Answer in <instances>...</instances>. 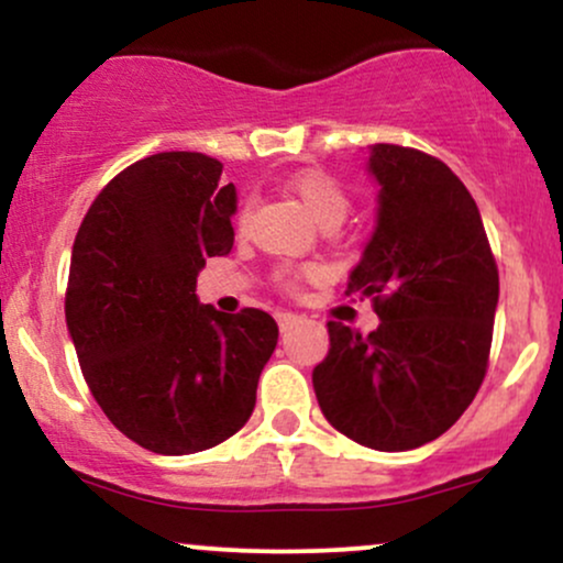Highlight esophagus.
Segmentation results:
<instances>
[{"label":"esophagus","instance_id":"1","mask_svg":"<svg viewBox=\"0 0 563 563\" xmlns=\"http://www.w3.org/2000/svg\"><path fill=\"white\" fill-rule=\"evenodd\" d=\"M275 318H277V325H280V331H283V333L290 331V328H294L296 322L301 320L299 314H296V312H288V309H280V312H277Z\"/></svg>","mask_w":563,"mask_h":563}]
</instances>
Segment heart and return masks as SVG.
Here are the masks:
<instances>
[{
	"label": "heart",
	"instance_id": "b5f03b06",
	"mask_svg": "<svg viewBox=\"0 0 563 563\" xmlns=\"http://www.w3.org/2000/svg\"><path fill=\"white\" fill-rule=\"evenodd\" d=\"M288 187L296 192V198L301 200L303 209L318 219L320 224H335V228H339V224L344 222V217L349 214V203H352V200H349L346 187L335 177H331V174L301 172L290 179ZM245 219H249V211L243 209L238 222L245 224ZM286 286H294L290 277H286Z\"/></svg>",
	"mask_w": 563,
	"mask_h": 563
}]
</instances>
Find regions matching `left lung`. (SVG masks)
Listing matches in <instances>:
<instances>
[{
  "label": "left lung",
  "instance_id": "obj_1",
  "mask_svg": "<svg viewBox=\"0 0 563 563\" xmlns=\"http://www.w3.org/2000/svg\"><path fill=\"white\" fill-rule=\"evenodd\" d=\"M367 172L380 187L376 230L346 294L371 296L380 325L363 335L328 322L312 386L335 431L402 452L442 437L474 402L500 280L476 200L448 164L378 142Z\"/></svg>",
  "mask_w": 563,
  "mask_h": 563
}]
</instances>
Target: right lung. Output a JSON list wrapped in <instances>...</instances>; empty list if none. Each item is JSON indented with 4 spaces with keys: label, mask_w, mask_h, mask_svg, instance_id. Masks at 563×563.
<instances>
[{
    "label": "right lung",
    "mask_w": 563,
    "mask_h": 563,
    "mask_svg": "<svg viewBox=\"0 0 563 563\" xmlns=\"http://www.w3.org/2000/svg\"><path fill=\"white\" fill-rule=\"evenodd\" d=\"M203 153L126 166L89 206L66 322L89 391L115 429L158 455L209 450L243 429L277 346L262 309L217 312L196 296L209 256L230 254L235 185Z\"/></svg>",
    "instance_id": "add662e5"
}]
</instances>
